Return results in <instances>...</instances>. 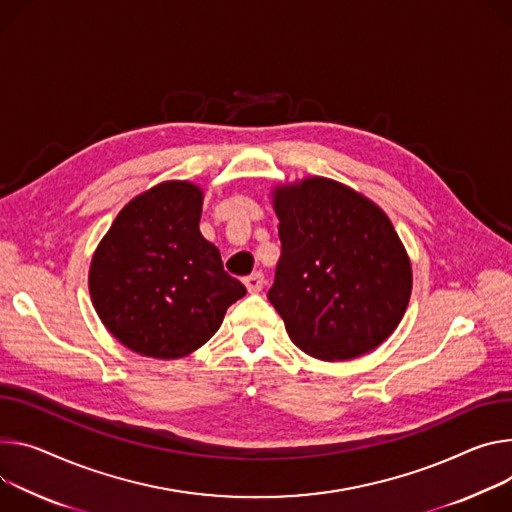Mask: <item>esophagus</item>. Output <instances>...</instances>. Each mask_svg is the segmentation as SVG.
<instances>
[{"label":"esophagus","mask_w":512,"mask_h":512,"mask_svg":"<svg viewBox=\"0 0 512 512\" xmlns=\"http://www.w3.org/2000/svg\"><path fill=\"white\" fill-rule=\"evenodd\" d=\"M263 284H265V277H263V273H259V271H257V273H251L249 277H245V286H247L249 294L261 292Z\"/></svg>","instance_id":"esophagus-1"}]
</instances>
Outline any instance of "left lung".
Masks as SVG:
<instances>
[{
    "label": "left lung",
    "instance_id": "1",
    "mask_svg": "<svg viewBox=\"0 0 512 512\" xmlns=\"http://www.w3.org/2000/svg\"><path fill=\"white\" fill-rule=\"evenodd\" d=\"M282 255L269 302L296 347L322 361L355 359L400 324L412 269L380 206L327 177L277 185Z\"/></svg>",
    "mask_w": 512,
    "mask_h": 512
}]
</instances>
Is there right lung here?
<instances>
[{
  "instance_id": "right-lung-1",
  "label": "right lung",
  "mask_w": 512,
  "mask_h": 512,
  "mask_svg": "<svg viewBox=\"0 0 512 512\" xmlns=\"http://www.w3.org/2000/svg\"><path fill=\"white\" fill-rule=\"evenodd\" d=\"M202 200L190 181L155 185L120 210L91 259L89 294L100 320L145 357L200 349L247 294L202 237Z\"/></svg>"
}]
</instances>
